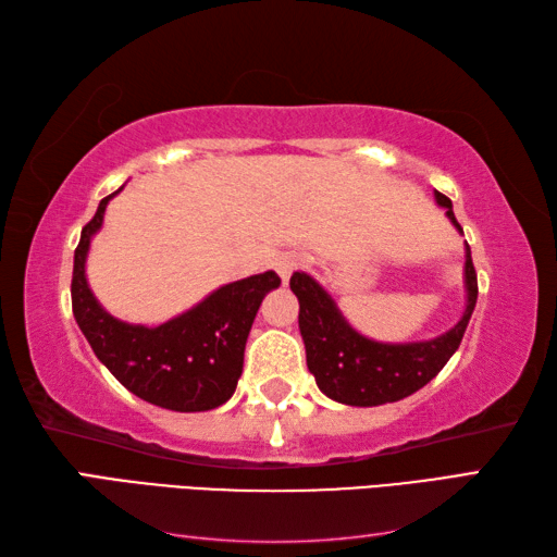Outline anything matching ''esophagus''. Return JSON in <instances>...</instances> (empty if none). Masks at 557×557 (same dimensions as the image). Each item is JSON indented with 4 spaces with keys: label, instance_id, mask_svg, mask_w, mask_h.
<instances>
[{
    "label": "esophagus",
    "instance_id": "34e87169",
    "mask_svg": "<svg viewBox=\"0 0 557 557\" xmlns=\"http://www.w3.org/2000/svg\"><path fill=\"white\" fill-rule=\"evenodd\" d=\"M275 270H277V275L282 277V282H287L289 277H292V272L299 268V258L297 256H292V253H285V256H280V258H275Z\"/></svg>",
    "mask_w": 557,
    "mask_h": 557
}]
</instances>
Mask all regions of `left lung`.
<instances>
[{
    "instance_id": "8db88e82",
    "label": "left lung",
    "mask_w": 557,
    "mask_h": 557,
    "mask_svg": "<svg viewBox=\"0 0 557 557\" xmlns=\"http://www.w3.org/2000/svg\"><path fill=\"white\" fill-rule=\"evenodd\" d=\"M435 203L445 208L447 220L461 232L453 212V200L435 191ZM465 289L467 306L455 327L433 339L421 342H375L357 333L335 299L306 275L294 272L292 292L299 299V330L306 347V366L313 373L321 393L339 405L377 407L405 399L441 373L457 351L469 318L474 313L479 282L471 263V248H465Z\"/></svg>"
}]
</instances>
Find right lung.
<instances>
[{"mask_svg":"<svg viewBox=\"0 0 557 557\" xmlns=\"http://www.w3.org/2000/svg\"><path fill=\"white\" fill-rule=\"evenodd\" d=\"M122 191V188H120ZM110 194L83 227L74 253L71 306L96 357L128 393L172 411H208L224 405L244 369V347L265 294L280 287L277 272H260L215 289L158 327L132 325L102 309L86 280L90 239L102 227Z\"/></svg>","mask_w":557,"mask_h":557,"instance_id":"1","label":"right lung"}]
</instances>
